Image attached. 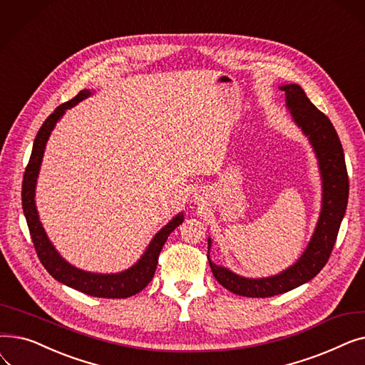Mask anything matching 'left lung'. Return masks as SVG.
I'll use <instances>...</instances> for the list:
<instances>
[{
  "mask_svg": "<svg viewBox=\"0 0 365 365\" xmlns=\"http://www.w3.org/2000/svg\"><path fill=\"white\" fill-rule=\"evenodd\" d=\"M293 120L309 138L317 153L322 178V208L314 237L302 257L289 269L269 278H242L208 259L212 272L226 290L245 297H271L290 292L311 281L329 262L346 212L349 179L343 148L331 121L308 99L297 84L281 87ZM208 240V247H210Z\"/></svg>",
  "mask_w": 365,
  "mask_h": 365,
  "instance_id": "left-lung-1",
  "label": "left lung"
}]
</instances>
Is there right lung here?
<instances>
[{
  "label": "right lung",
  "instance_id": "add662e5",
  "mask_svg": "<svg viewBox=\"0 0 365 365\" xmlns=\"http://www.w3.org/2000/svg\"><path fill=\"white\" fill-rule=\"evenodd\" d=\"M90 94L91 93L88 90H81L73 99L62 103L61 106H57L54 112L48 115V118L44 121L41 128L38 130V134L34 140L31 158L24 175L22 207H24V213L26 217L29 234L35 247V252L38 255V259H40L47 272L54 279L93 297L125 299L142 292L152 281L153 274H155V269H157L158 257L163 247L168 235L175 231L179 225H182L183 215L180 213L179 216H176L170 223H167L155 237H153L142 259L133 267H130V269L121 274L102 275V274H91V272L76 269V267L71 266L66 260L61 257V255L54 250V247L48 241L44 232V227L41 226L40 219H38L35 200H34L36 178H38V173H40L44 148L51 130L54 128L56 123L59 121V118L65 113L66 109L72 108L83 99L88 98Z\"/></svg>",
  "mask_w": 365,
  "mask_h": 365
}]
</instances>
